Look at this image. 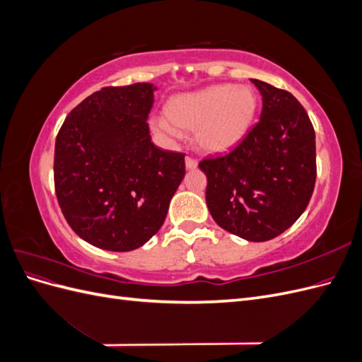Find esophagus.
<instances>
[{"instance_id": "obj_1", "label": "esophagus", "mask_w": 362, "mask_h": 362, "mask_svg": "<svg viewBox=\"0 0 362 362\" xmlns=\"http://www.w3.org/2000/svg\"><path fill=\"white\" fill-rule=\"evenodd\" d=\"M198 168V161H196L194 158H192V157H185V169L187 170H193V169H196Z\"/></svg>"}]
</instances>
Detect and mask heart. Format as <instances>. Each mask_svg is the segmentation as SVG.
Instances as JSON below:
<instances>
[{
    "mask_svg": "<svg viewBox=\"0 0 362 362\" xmlns=\"http://www.w3.org/2000/svg\"><path fill=\"white\" fill-rule=\"evenodd\" d=\"M257 110L258 96L250 86L217 84L173 96L168 116H154L151 127L169 139L181 136L178 128L194 131L201 149L222 154L245 139Z\"/></svg>",
    "mask_w": 362,
    "mask_h": 362,
    "instance_id": "b5f03b06",
    "label": "heart"
}]
</instances>
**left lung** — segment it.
Masks as SVG:
<instances>
[{"label": "left lung", "mask_w": 362, "mask_h": 362, "mask_svg": "<svg viewBox=\"0 0 362 362\" xmlns=\"http://www.w3.org/2000/svg\"><path fill=\"white\" fill-rule=\"evenodd\" d=\"M250 81L262 96L259 122L233 151L202 160L199 168L214 222L247 242H267L298 221L311 199L315 134L290 92Z\"/></svg>", "instance_id": "8db88e82"}]
</instances>
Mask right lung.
<instances>
[{
    "mask_svg": "<svg viewBox=\"0 0 362 362\" xmlns=\"http://www.w3.org/2000/svg\"><path fill=\"white\" fill-rule=\"evenodd\" d=\"M157 86L136 83L87 96L56 139L54 184L74 233L95 247L128 252L158 233L185 175L184 156L151 141Z\"/></svg>",
    "mask_w": 362,
    "mask_h": 362,
    "instance_id": "obj_1",
    "label": "right lung"
}]
</instances>
